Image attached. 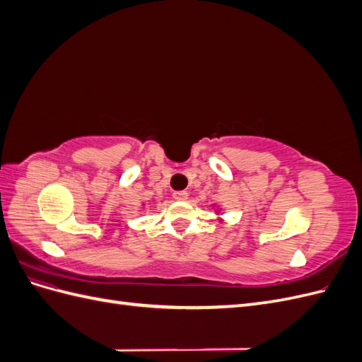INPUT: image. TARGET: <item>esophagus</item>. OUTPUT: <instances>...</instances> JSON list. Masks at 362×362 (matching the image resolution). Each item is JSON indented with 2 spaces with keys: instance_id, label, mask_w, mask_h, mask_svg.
<instances>
[{
  "instance_id": "obj_1",
  "label": "esophagus",
  "mask_w": 362,
  "mask_h": 362,
  "mask_svg": "<svg viewBox=\"0 0 362 362\" xmlns=\"http://www.w3.org/2000/svg\"><path fill=\"white\" fill-rule=\"evenodd\" d=\"M173 198L177 201H185L189 198L187 192H173Z\"/></svg>"
}]
</instances>
